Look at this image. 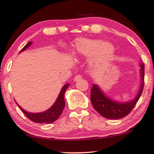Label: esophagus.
I'll list each match as a JSON object with an SVG mask.
<instances>
[{
    "instance_id": "obj_1",
    "label": "esophagus",
    "mask_w": 154,
    "mask_h": 154,
    "mask_svg": "<svg viewBox=\"0 0 154 154\" xmlns=\"http://www.w3.org/2000/svg\"><path fill=\"white\" fill-rule=\"evenodd\" d=\"M81 79H82L81 76H80V75H77L75 77H74V81H78V80H81Z\"/></svg>"
}]
</instances>
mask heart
Listing matches in <instances>:
<instances>
[{
	"mask_svg": "<svg viewBox=\"0 0 154 154\" xmlns=\"http://www.w3.org/2000/svg\"><path fill=\"white\" fill-rule=\"evenodd\" d=\"M76 51L80 55L87 57L95 56L93 63L97 66L108 63L114 53L112 47L101 40H77Z\"/></svg>",
	"mask_w": 154,
	"mask_h": 154,
	"instance_id": "obj_1",
	"label": "heart"
}]
</instances>
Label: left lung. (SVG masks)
<instances>
[{"mask_svg": "<svg viewBox=\"0 0 154 154\" xmlns=\"http://www.w3.org/2000/svg\"><path fill=\"white\" fill-rule=\"evenodd\" d=\"M142 84L136 97L130 101L121 103L108 97L97 85L93 84L91 89V102L94 109L103 117L109 119H120L127 116L139 100L144 88V66L140 64Z\"/></svg>", "mask_w": 154, "mask_h": 154, "instance_id": "8db88e82", "label": "left lung"}]
</instances>
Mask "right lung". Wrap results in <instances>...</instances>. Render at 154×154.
Listing matches in <instances>:
<instances>
[{"instance_id":"1","label":"right lung","mask_w":154,"mask_h":154,"mask_svg":"<svg viewBox=\"0 0 154 154\" xmlns=\"http://www.w3.org/2000/svg\"><path fill=\"white\" fill-rule=\"evenodd\" d=\"M31 44H32V42H29L21 49V52L25 51L27 48L31 45ZM68 86H69V83H67V84H66L65 86H63L61 91H60V94H59L58 97H57V100H56L55 103H54V105H53L51 108L48 109V110L43 112H29L26 111L24 109L21 108L17 103L16 104L19 106V108L21 109V111L24 112V114L28 118L29 120L32 121V122L38 124L53 123V122H54L56 120H57V119H59V117L61 116L62 112H63V109H64L65 105H66L64 99V94Z\"/></svg>"}]
</instances>
